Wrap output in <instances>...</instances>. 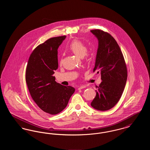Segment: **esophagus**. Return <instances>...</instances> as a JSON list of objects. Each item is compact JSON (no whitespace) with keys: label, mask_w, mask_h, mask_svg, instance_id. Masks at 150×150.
I'll use <instances>...</instances> for the list:
<instances>
[{"label":"esophagus","mask_w":150,"mask_h":150,"mask_svg":"<svg viewBox=\"0 0 150 150\" xmlns=\"http://www.w3.org/2000/svg\"><path fill=\"white\" fill-rule=\"evenodd\" d=\"M86 87V85H81V86H80L78 87L79 90L80 89H83V88H85Z\"/></svg>","instance_id":"obj_1"}]
</instances>
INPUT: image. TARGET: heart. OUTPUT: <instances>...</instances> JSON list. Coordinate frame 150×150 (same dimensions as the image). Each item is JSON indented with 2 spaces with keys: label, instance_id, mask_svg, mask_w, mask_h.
<instances>
[{
  "label": "heart",
  "instance_id": "heart-1",
  "mask_svg": "<svg viewBox=\"0 0 150 150\" xmlns=\"http://www.w3.org/2000/svg\"><path fill=\"white\" fill-rule=\"evenodd\" d=\"M69 50L72 52L75 55L78 57L82 58L84 56H88L86 53L88 52V48L86 44L80 40H74L72 41L68 47ZM62 61H59V63L61 64Z\"/></svg>",
  "mask_w": 150,
  "mask_h": 150
}]
</instances>
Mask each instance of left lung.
Instances as JSON below:
<instances>
[{
    "label": "left lung",
    "instance_id": "1",
    "mask_svg": "<svg viewBox=\"0 0 150 150\" xmlns=\"http://www.w3.org/2000/svg\"><path fill=\"white\" fill-rule=\"evenodd\" d=\"M91 31L98 40L93 72H100L102 80L97 86L91 106L97 110L107 111L121 98L127 80V65L121 50L112 36L100 29Z\"/></svg>",
    "mask_w": 150,
    "mask_h": 150
}]
</instances>
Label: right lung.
<instances>
[{"label": "right lung", "instance_id": "right-lung-1", "mask_svg": "<svg viewBox=\"0 0 150 150\" xmlns=\"http://www.w3.org/2000/svg\"><path fill=\"white\" fill-rule=\"evenodd\" d=\"M66 36L51 38L36 47L30 54L26 70V81L34 102L50 115L61 112L75 92L71 86L57 83L53 76L58 67V48Z\"/></svg>", "mask_w": 150, "mask_h": 150}]
</instances>
